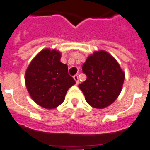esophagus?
Returning <instances> with one entry per match:
<instances>
[{"label": "esophagus", "instance_id": "1", "mask_svg": "<svg viewBox=\"0 0 150 150\" xmlns=\"http://www.w3.org/2000/svg\"><path fill=\"white\" fill-rule=\"evenodd\" d=\"M74 79H75V82H76V85H78L79 83V76H78V75H74Z\"/></svg>", "mask_w": 150, "mask_h": 150}]
</instances>
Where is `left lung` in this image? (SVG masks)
Here are the masks:
<instances>
[{
	"instance_id": "8db88e82",
	"label": "left lung",
	"mask_w": 150,
	"mask_h": 150,
	"mask_svg": "<svg viewBox=\"0 0 150 150\" xmlns=\"http://www.w3.org/2000/svg\"><path fill=\"white\" fill-rule=\"evenodd\" d=\"M82 71L87 79L79 87L91 106L102 109L117 98L125 75L117 60L110 54L103 50L95 52L83 64Z\"/></svg>"
}]
</instances>
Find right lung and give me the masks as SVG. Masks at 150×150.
Instances as JSON below:
<instances>
[{"instance_id":"add662e5","label":"right lung","mask_w":150,"mask_h":150,"mask_svg":"<svg viewBox=\"0 0 150 150\" xmlns=\"http://www.w3.org/2000/svg\"><path fill=\"white\" fill-rule=\"evenodd\" d=\"M61 54L46 49L33 59L25 75L26 88L37 104L47 109L63 102L68 89L75 81L68 72V65L60 62Z\"/></svg>"}]
</instances>
